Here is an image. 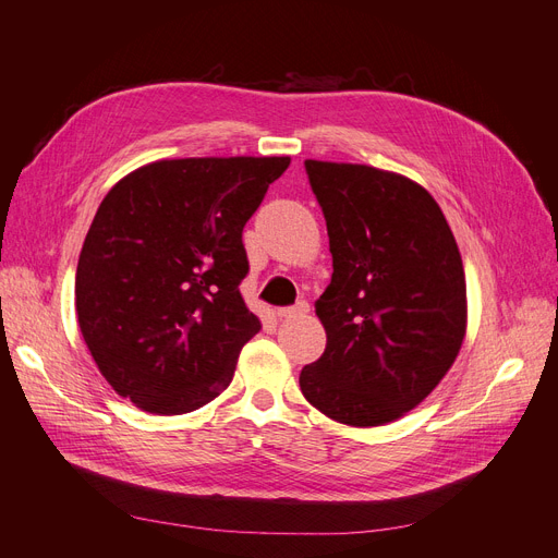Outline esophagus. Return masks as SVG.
<instances>
[{
    "instance_id": "1",
    "label": "esophagus",
    "mask_w": 558,
    "mask_h": 558,
    "mask_svg": "<svg viewBox=\"0 0 558 558\" xmlns=\"http://www.w3.org/2000/svg\"><path fill=\"white\" fill-rule=\"evenodd\" d=\"M310 312V305L305 300H300V302H295V305H291V307H279L277 310V316L279 318H291V316H300V314H307Z\"/></svg>"
}]
</instances>
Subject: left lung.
<instances>
[{"label": "left lung", "mask_w": 558, "mask_h": 558, "mask_svg": "<svg viewBox=\"0 0 558 558\" xmlns=\"http://www.w3.org/2000/svg\"><path fill=\"white\" fill-rule=\"evenodd\" d=\"M305 170L326 218L332 279L316 302L326 351L302 367V396L340 424H388L459 356L461 253L418 183L367 165L305 160Z\"/></svg>", "instance_id": "8db88e82"}]
</instances>
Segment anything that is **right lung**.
I'll use <instances>...</instances> for the list:
<instances>
[{
	"instance_id": "right-lung-1",
	"label": "right lung",
	"mask_w": 558,
	"mask_h": 558,
	"mask_svg": "<svg viewBox=\"0 0 558 558\" xmlns=\"http://www.w3.org/2000/svg\"><path fill=\"white\" fill-rule=\"evenodd\" d=\"M291 158L158 160L99 205L76 267V314L113 391L154 414L226 391L260 320L240 293L242 232Z\"/></svg>"
}]
</instances>
